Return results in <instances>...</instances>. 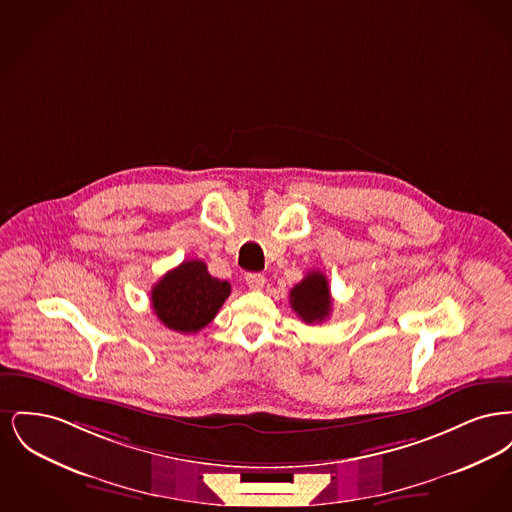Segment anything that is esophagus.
Wrapping results in <instances>:
<instances>
[{
	"instance_id": "obj_1",
	"label": "esophagus",
	"mask_w": 512,
	"mask_h": 512,
	"mask_svg": "<svg viewBox=\"0 0 512 512\" xmlns=\"http://www.w3.org/2000/svg\"><path fill=\"white\" fill-rule=\"evenodd\" d=\"M245 284L251 288V290H263L267 280L263 274H257V272H249L245 274Z\"/></svg>"
}]
</instances>
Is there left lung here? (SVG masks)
<instances>
[{
    "instance_id": "8db88e82",
    "label": "left lung",
    "mask_w": 512,
    "mask_h": 512,
    "mask_svg": "<svg viewBox=\"0 0 512 512\" xmlns=\"http://www.w3.org/2000/svg\"><path fill=\"white\" fill-rule=\"evenodd\" d=\"M290 303L297 317L307 324L326 320L332 311V295L326 276L318 270L309 272L299 284L293 286Z\"/></svg>"
}]
</instances>
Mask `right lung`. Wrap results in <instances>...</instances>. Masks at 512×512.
<instances>
[{"label":"right lung","instance_id":"right-lung-1","mask_svg":"<svg viewBox=\"0 0 512 512\" xmlns=\"http://www.w3.org/2000/svg\"><path fill=\"white\" fill-rule=\"evenodd\" d=\"M228 295L230 284L213 278L203 261L192 259L169 270L153 286L151 307L167 328L195 334L217 317Z\"/></svg>","mask_w":512,"mask_h":512}]
</instances>
